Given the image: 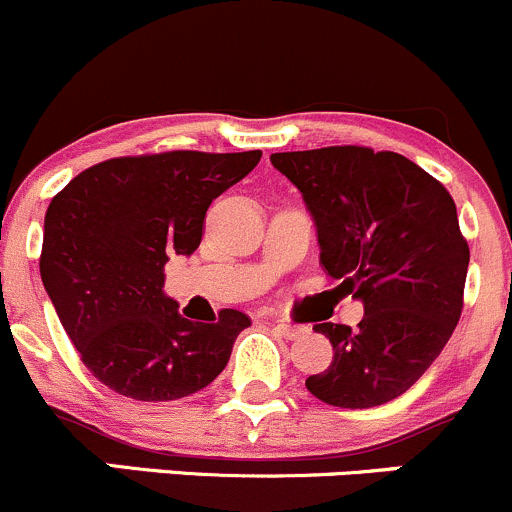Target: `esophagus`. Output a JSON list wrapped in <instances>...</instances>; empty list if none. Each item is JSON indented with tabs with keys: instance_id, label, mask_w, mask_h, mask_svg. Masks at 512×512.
Segmentation results:
<instances>
[{
	"instance_id": "34e87169",
	"label": "esophagus",
	"mask_w": 512,
	"mask_h": 512,
	"mask_svg": "<svg viewBox=\"0 0 512 512\" xmlns=\"http://www.w3.org/2000/svg\"><path fill=\"white\" fill-rule=\"evenodd\" d=\"M272 327H275V332L280 334V337H285V339H299L304 332H307L304 327H294V324H287L285 319H275V324H272Z\"/></svg>"
}]
</instances>
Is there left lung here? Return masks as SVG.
<instances>
[{"label": "left lung", "instance_id": "left-lung-1", "mask_svg": "<svg viewBox=\"0 0 512 512\" xmlns=\"http://www.w3.org/2000/svg\"><path fill=\"white\" fill-rule=\"evenodd\" d=\"M302 193L329 277L364 304L359 329L324 322L332 364L309 394L342 409H371L409 391L456 329L471 252L456 203L399 153L359 146L272 153Z\"/></svg>", "mask_w": 512, "mask_h": 512}]
</instances>
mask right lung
Returning <instances> with one entry per match:
<instances>
[{"label":"right lung","instance_id":"obj_1","mask_svg":"<svg viewBox=\"0 0 512 512\" xmlns=\"http://www.w3.org/2000/svg\"><path fill=\"white\" fill-rule=\"evenodd\" d=\"M260 151L113 158L76 175L49 203L41 282L101 384L136 401H175L205 389L250 327L223 309L190 322L165 294V262L193 255L210 203L240 183Z\"/></svg>","mask_w":512,"mask_h":512}]
</instances>
